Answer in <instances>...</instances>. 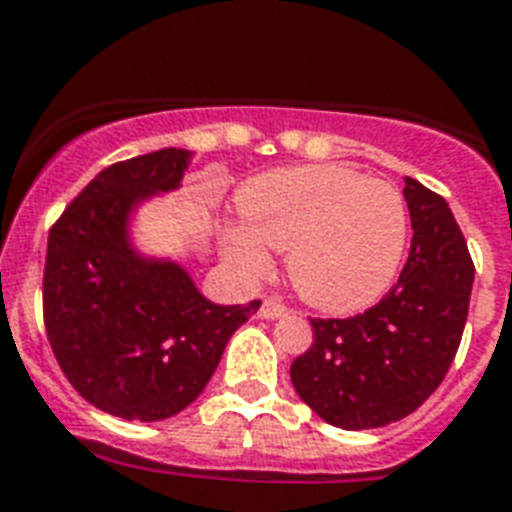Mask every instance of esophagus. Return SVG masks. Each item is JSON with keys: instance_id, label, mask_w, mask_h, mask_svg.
Masks as SVG:
<instances>
[{"instance_id": "esophagus-1", "label": "esophagus", "mask_w": 512, "mask_h": 512, "mask_svg": "<svg viewBox=\"0 0 512 512\" xmlns=\"http://www.w3.org/2000/svg\"><path fill=\"white\" fill-rule=\"evenodd\" d=\"M289 313V307L281 302V299L276 297H265L263 305H260V318H265V321H273V318H284V315Z\"/></svg>"}]
</instances>
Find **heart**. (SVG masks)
<instances>
[{
  "instance_id": "obj_1",
  "label": "heart",
  "mask_w": 512,
  "mask_h": 512,
  "mask_svg": "<svg viewBox=\"0 0 512 512\" xmlns=\"http://www.w3.org/2000/svg\"><path fill=\"white\" fill-rule=\"evenodd\" d=\"M247 223L226 252L244 273L268 265L265 247L289 252V278L310 305L355 313L384 297L400 270L407 207L400 191L342 165L268 173L239 194Z\"/></svg>"
}]
</instances>
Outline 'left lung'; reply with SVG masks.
<instances>
[{"label": "left lung", "instance_id": "obj_1", "mask_svg": "<svg viewBox=\"0 0 512 512\" xmlns=\"http://www.w3.org/2000/svg\"><path fill=\"white\" fill-rule=\"evenodd\" d=\"M410 255L381 302L352 318H310L313 344L292 363L305 405L336 429H378L436 392L463 339L473 260L444 197L405 178Z\"/></svg>", "mask_w": 512, "mask_h": 512}]
</instances>
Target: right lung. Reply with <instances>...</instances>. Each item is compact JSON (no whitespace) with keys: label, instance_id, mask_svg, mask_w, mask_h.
I'll list each match as a JSON object with an SVG mask.
<instances>
[{"label":"right lung","instance_id":"add662e5","mask_svg":"<svg viewBox=\"0 0 512 512\" xmlns=\"http://www.w3.org/2000/svg\"><path fill=\"white\" fill-rule=\"evenodd\" d=\"M189 152L157 149L105 168L49 228L44 326L83 400L126 421H162L197 400L249 305H213L176 263L131 249L128 215L181 184Z\"/></svg>","mask_w":512,"mask_h":512}]
</instances>
